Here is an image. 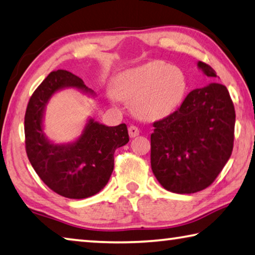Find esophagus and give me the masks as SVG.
Segmentation results:
<instances>
[{
  "mask_svg": "<svg viewBox=\"0 0 255 255\" xmlns=\"http://www.w3.org/2000/svg\"><path fill=\"white\" fill-rule=\"evenodd\" d=\"M128 132H129V136L131 137V138H134V137L138 136L139 134V129L137 128L136 126H130L128 128Z\"/></svg>",
  "mask_w": 255,
  "mask_h": 255,
  "instance_id": "obj_1",
  "label": "esophagus"
}]
</instances>
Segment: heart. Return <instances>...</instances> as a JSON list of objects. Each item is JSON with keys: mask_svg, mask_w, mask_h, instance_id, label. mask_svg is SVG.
Listing matches in <instances>:
<instances>
[{"mask_svg": "<svg viewBox=\"0 0 255 255\" xmlns=\"http://www.w3.org/2000/svg\"><path fill=\"white\" fill-rule=\"evenodd\" d=\"M113 102L132 101V110L140 118L157 120L168 117L183 100L187 80L178 67L151 61L127 69L116 77Z\"/></svg>", "mask_w": 255, "mask_h": 255, "instance_id": "1", "label": "heart"}]
</instances>
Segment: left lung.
<instances>
[{
    "instance_id": "obj_1",
    "label": "left lung",
    "mask_w": 255,
    "mask_h": 255,
    "mask_svg": "<svg viewBox=\"0 0 255 255\" xmlns=\"http://www.w3.org/2000/svg\"><path fill=\"white\" fill-rule=\"evenodd\" d=\"M197 67L217 77L207 63ZM235 109L226 86L210 83L186 96L177 111L153 124L151 167L163 188L177 194L200 192L224 169L234 145Z\"/></svg>"
}]
</instances>
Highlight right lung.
I'll return each instance as SVG.
<instances>
[{
	"label": "right lung",
	"mask_w": 255,
	"mask_h": 255,
	"mask_svg": "<svg viewBox=\"0 0 255 255\" xmlns=\"http://www.w3.org/2000/svg\"><path fill=\"white\" fill-rule=\"evenodd\" d=\"M76 88L94 98L83 79L67 70L52 71L31 95L25 116L26 152L34 170L52 191L68 199H86L108 184L113 154L129 142L127 126L109 127L88 118L82 134L70 143H53L44 131L45 109L55 93Z\"/></svg>",
	"instance_id": "right-lung-1"
}]
</instances>
